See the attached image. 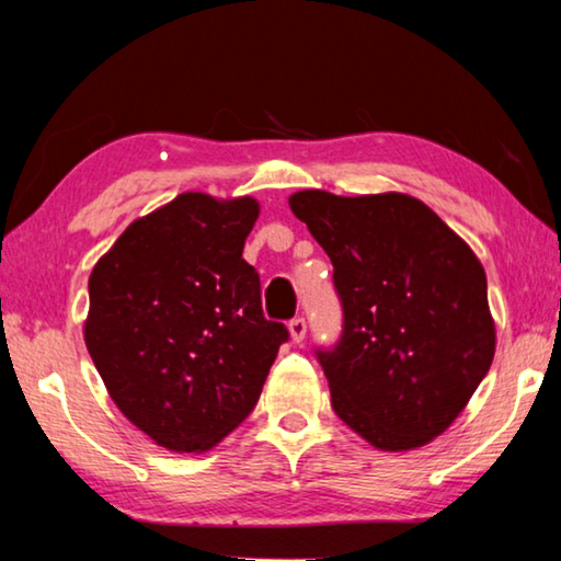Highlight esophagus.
<instances>
[{
	"label": "esophagus",
	"mask_w": 561,
	"mask_h": 561,
	"mask_svg": "<svg viewBox=\"0 0 561 561\" xmlns=\"http://www.w3.org/2000/svg\"><path fill=\"white\" fill-rule=\"evenodd\" d=\"M305 334H307L305 317H295V320L289 322V337H291V342H302Z\"/></svg>",
	"instance_id": "esophagus-1"
}]
</instances>
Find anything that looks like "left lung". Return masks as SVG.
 I'll use <instances>...</instances> for the list:
<instances>
[{
    "mask_svg": "<svg viewBox=\"0 0 561 561\" xmlns=\"http://www.w3.org/2000/svg\"><path fill=\"white\" fill-rule=\"evenodd\" d=\"M289 208L328 252L345 312L337 347L317 353L334 413L380 450L425 446L461 415L496 353L479 256L396 191L307 188Z\"/></svg>",
    "mask_w": 561,
    "mask_h": 561,
    "instance_id": "8db88e82",
    "label": "left lung"
}]
</instances>
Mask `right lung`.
I'll return each instance as SVG.
<instances>
[{"instance_id":"obj_1","label":"right lung","mask_w":561,"mask_h":561,"mask_svg":"<svg viewBox=\"0 0 561 561\" xmlns=\"http://www.w3.org/2000/svg\"><path fill=\"white\" fill-rule=\"evenodd\" d=\"M252 196L186 191L140 216L90 274L85 345L113 403L173 454H204L254 411L289 332L241 259Z\"/></svg>"}]
</instances>
